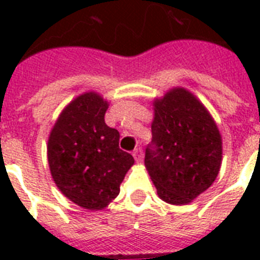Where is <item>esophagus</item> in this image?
Listing matches in <instances>:
<instances>
[{
	"mask_svg": "<svg viewBox=\"0 0 260 260\" xmlns=\"http://www.w3.org/2000/svg\"><path fill=\"white\" fill-rule=\"evenodd\" d=\"M134 158L136 162H142L143 160V150L139 147V148H136V150L134 151Z\"/></svg>",
	"mask_w": 260,
	"mask_h": 260,
	"instance_id": "1",
	"label": "esophagus"
}]
</instances>
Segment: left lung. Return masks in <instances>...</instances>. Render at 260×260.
Returning a JSON list of instances; mask_svg holds the SVG:
<instances>
[{"label":"left lung","mask_w":260,"mask_h":260,"mask_svg":"<svg viewBox=\"0 0 260 260\" xmlns=\"http://www.w3.org/2000/svg\"><path fill=\"white\" fill-rule=\"evenodd\" d=\"M152 143L144 165L160 200L186 205L209 189L222 159V139L205 105L185 87L154 100Z\"/></svg>","instance_id":"1"}]
</instances>
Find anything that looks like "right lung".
<instances>
[{
    "mask_svg": "<svg viewBox=\"0 0 260 260\" xmlns=\"http://www.w3.org/2000/svg\"><path fill=\"white\" fill-rule=\"evenodd\" d=\"M109 102L95 91L75 97L48 136L47 156L55 185L87 210H102L120 193L134 156L120 150L117 129L105 124Z\"/></svg>",
    "mask_w": 260,
    "mask_h": 260,
    "instance_id": "add662e5",
    "label": "right lung"
}]
</instances>
